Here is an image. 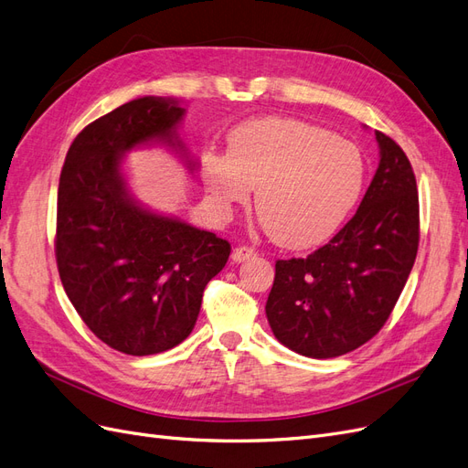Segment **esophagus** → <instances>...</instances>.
Here are the masks:
<instances>
[{"label":"esophagus","instance_id":"obj_1","mask_svg":"<svg viewBox=\"0 0 468 468\" xmlns=\"http://www.w3.org/2000/svg\"><path fill=\"white\" fill-rule=\"evenodd\" d=\"M256 252H254V249H250V247H237L235 250H233V254H231V261L235 262V264H239V262H245V261H249V259H252Z\"/></svg>","mask_w":468,"mask_h":468}]
</instances>
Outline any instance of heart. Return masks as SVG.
<instances>
[{
    "label": "heart",
    "instance_id": "b5f03b06",
    "mask_svg": "<svg viewBox=\"0 0 468 468\" xmlns=\"http://www.w3.org/2000/svg\"><path fill=\"white\" fill-rule=\"evenodd\" d=\"M228 142V155L209 152L202 161L214 209L228 218L256 186L261 221L280 245L321 243L340 228L364 188L359 147L303 120H247Z\"/></svg>",
    "mask_w": 468,
    "mask_h": 468
}]
</instances>
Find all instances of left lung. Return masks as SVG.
Here are the masks:
<instances>
[{
	"label": "left lung",
	"mask_w": 468,
	"mask_h": 468,
	"mask_svg": "<svg viewBox=\"0 0 468 468\" xmlns=\"http://www.w3.org/2000/svg\"><path fill=\"white\" fill-rule=\"evenodd\" d=\"M379 167L356 216L307 259L276 262L266 316L290 350L326 359L371 340L416 261L418 188L400 145L375 130Z\"/></svg>",
	"instance_id": "obj_1"
}]
</instances>
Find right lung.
I'll use <instances>...</instances> for the list:
<instances>
[{"label": "right lung", "instance_id": "right-lung-1", "mask_svg": "<svg viewBox=\"0 0 468 468\" xmlns=\"http://www.w3.org/2000/svg\"><path fill=\"white\" fill-rule=\"evenodd\" d=\"M185 112L171 97L133 99L78 133L59 175V280L91 333L128 356L183 342L231 252L216 233L142 206L122 171L128 152L154 145L198 169L178 133Z\"/></svg>", "mask_w": 468, "mask_h": 468}]
</instances>
